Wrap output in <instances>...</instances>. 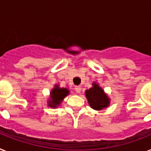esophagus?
I'll return each mask as SVG.
<instances>
[{
    "label": "esophagus",
    "instance_id": "obj_1",
    "mask_svg": "<svg viewBox=\"0 0 151 151\" xmlns=\"http://www.w3.org/2000/svg\"><path fill=\"white\" fill-rule=\"evenodd\" d=\"M75 89H76V93H80L81 90H82V88H81V86H76Z\"/></svg>",
    "mask_w": 151,
    "mask_h": 151
}]
</instances>
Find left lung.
Here are the masks:
<instances>
[{
	"instance_id": "1",
	"label": "left lung",
	"mask_w": 151,
	"mask_h": 151,
	"mask_svg": "<svg viewBox=\"0 0 151 151\" xmlns=\"http://www.w3.org/2000/svg\"><path fill=\"white\" fill-rule=\"evenodd\" d=\"M89 105L95 110H102L109 106L110 99L104 92L103 89L96 82L93 83V86L85 92Z\"/></svg>"
}]
</instances>
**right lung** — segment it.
Returning a JSON list of instances; mask_svg holds the SVG:
<instances>
[{"instance_id": "add662e5", "label": "right lung", "mask_w": 151, "mask_h": 151, "mask_svg": "<svg viewBox=\"0 0 151 151\" xmlns=\"http://www.w3.org/2000/svg\"><path fill=\"white\" fill-rule=\"evenodd\" d=\"M70 91L67 88H60L58 84L55 85V87L51 90L49 98L48 99V106L51 108H57L61 105L63 99L68 95Z\"/></svg>"}]
</instances>
